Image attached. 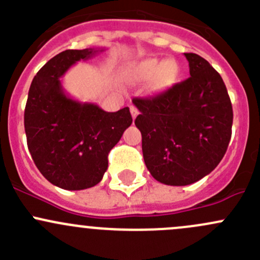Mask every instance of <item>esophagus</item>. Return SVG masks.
Here are the masks:
<instances>
[{"label": "esophagus", "mask_w": 260, "mask_h": 260, "mask_svg": "<svg viewBox=\"0 0 260 260\" xmlns=\"http://www.w3.org/2000/svg\"><path fill=\"white\" fill-rule=\"evenodd\" d=\"M129 111H131V114H132V118H133V119H135V118L138 115V109H137V107L131 106V107H129Z\"/></svg>", "instance_id": "esophagus-1"}]
</instances>
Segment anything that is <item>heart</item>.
Instances as JSON below:
<instances>
[{
  "label": "heart",
  "mask_w": 260,
  "mask_h": 260,
  "mask_svg": "<svg viewBox=\"0 0 260 260\" xmlns=\"http://www.w3.org/2000/svg\"><path fill=\"white\" fill-rule=\"evenodd\" d=\"M177 74V64L174 60H166L162 62L157 59H147L136 62L131 68V77L136 80H148L153 78V85L156 88L169 85Z\"/></svg>",
  "instance_id": "b5f03b06"
}]
</instances>
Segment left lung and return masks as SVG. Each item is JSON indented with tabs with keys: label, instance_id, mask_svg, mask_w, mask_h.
Wrapping results in <instances>:
<instances>
[{
	"label": "left lung",
	"instance_id": "obj_1",
	"mask_svg": "<svg viewBox=\"0 0 260 260\" xmlns=\"http://www.w3.org/2000/svg\"><path fill=\"white\" fill-rule=\"evenodd\" d=\"M190 77L162 93L133 98L145 164L157 181L185 186L219 165L232 138L233 107L222 78L204 57L186 52Z\"/></svg>",
	"mask_w": 260,
	"mask_h": 260
}]
</instances>
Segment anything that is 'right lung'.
Here are the masks:
<instances>
[{"instance_id": "1", "label": "right lung", "mask_w": 260, "mask_h": 260, "mask_svg": "<svg viewBox=\"0 0 260 260\" xmlns=\"http://www.w3.org/2000/svg\"><path fill=\"white\" fill-rule=\"evenodd\" d=\"M91 49L65 50L34 77L23 114L26 140L39 171L64 190L95 186L108 169V153L132 123L129 108L114 113L68 98L59 78Z\"/></svg>"}]
</instances>
